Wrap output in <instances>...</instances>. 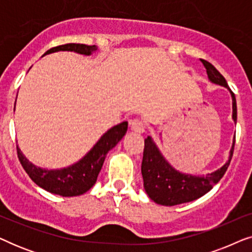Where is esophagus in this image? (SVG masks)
<instances>
[{
  "label": "esophagus",
  "mask_w": 252,
  "mask_h": 252,
  "mask_svg": "<svg viewBox=\"0 0 252 252\" xmlns=\"http://www.w3.org/2000/svg\"><path fill=\"white\" fill-rule=\"evenodd\" d=\"M129 125H130V129L133 130V132H135L137 134H141L144 132V125L142 122H140L139 119H133L129 122Z\"/></svg>",
  "instance_id": "34e87169"
}]
</instances>
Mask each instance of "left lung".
<instances>
[{"mask_svg": "<svg viewBox=\"0 0 252 252\" xmlns=\"http://www.w3.org/2000/svg\"><path fill=\"white\" fill-rule=\"evenodd\" d=\"M202 63L206 68L209 80L216 85L223 86L229 91L233 99L232 117L234 123H236V98L227 85L226 79L211 63L204 60H202ZM234 146H235V136H234L232 149L229 151L228 160L219 170L206 175H191L181 173L173 166H171L151 136H148L144 140L143 159L141 165V173L143 177V187L146 189V192L155 203L165 206L182 204V203L191 202L202 197L203 195L211 190L213 186L218 184L220 179L226 173L230 159H232Z\"/></svg>", "mask_w": 252, "mask_h": 252, "instance_id": "1", "label": "left lung"}]
</instances>
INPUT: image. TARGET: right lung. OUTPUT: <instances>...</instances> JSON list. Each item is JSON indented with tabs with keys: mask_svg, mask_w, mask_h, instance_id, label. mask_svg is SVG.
<instances>
[{
	"mask_svg": "<svg viewBox=\"0 0 252 252\" xmlns=\"http://www.w3.org/2000/svg\"><path fill=\"white\" fill-rule=\"evenodd\" d=\"M96 50H97L96 46L67 43L51 48L46 51L44 55L56 53V51H74V53L89 56ZM127 126H128L127 122H123L113 126L108 132L103 134L101 139L80 160L60 170H47V168L35 166L24 156L18 146H17V155L24 170L39 187L51 194L61 195L64 197L79 196L85 194L95 185L99 171L104 163L106 154L123 139L127 132Z\"/></svg>",
	"mask_w": 252,
	"mask_h": 252,
	"instance_id": "obj_1",
	"label": "right lung"
}]
</instances>
